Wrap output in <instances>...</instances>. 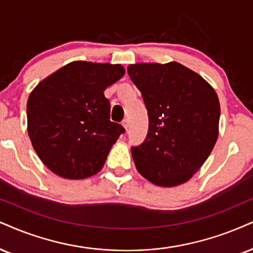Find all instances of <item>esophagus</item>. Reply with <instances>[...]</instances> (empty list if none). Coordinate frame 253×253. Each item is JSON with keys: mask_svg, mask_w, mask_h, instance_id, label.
<instances>
[{"mask_svg": "<svg viewBox=\"0 0 253 253\" xmlns=\"http://www.w3.org/2000/svg\"><path fill=\"white\" fill-rule=\"evenodd\" d=\"M122 126H124V129H126V131H127V129H129V121H127V120H124L123 122H122Z\"/></svg>", "mask_w": 253, "mask_h": 253, "instance_id": "34e87169", "label": "esophagus"}]
</instances>
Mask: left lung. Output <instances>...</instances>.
Returning a JSON list of instances; mask_svg holds the SVG:
<instances>
[{"instance_id":"1","label":"left lung","mask_w":253,"mask_h":253,"mask_svg":"<svg viewBox=\"0 0 253 253\" xmlns=\"http://www.w3.org/2000/svg\"><path fill=\"white\" fill-rule=\"evenodd\" d=\"M127 74L142 92L149 116L144 142L131 148L137 170L158 186L188 182L217 142L216 91L177 62L130 64Z\"/></svg>"}]
</instances>
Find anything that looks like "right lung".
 Returning a JSON list of instances; mask_svg holds the SVG:
<instances>
[{"mask_svg":"<svg viewBox=\"0 0 253 253\" xmlns=\"http://www.w3.org/2000/svg\"><path fill=\"white\" fill-rule=\"evenodd\" d=\"M121 64L75 61L55 71L30 93L28 133L37 156L68 179L97 173L126 129L110 121L104 90L123 77Z\"/></svg>","mask_w":253,"mask_h":253,"instance_id":"add662e5","label":"right lung"}]
</instances>
